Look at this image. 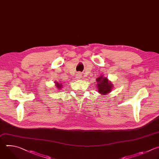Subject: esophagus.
I'll list each match as a JSON object with an SVG mask.
<instances>
[{
    "mask_svg": "<svg viewBox=\"0 0 159 159\" xmlns=\"http://www.w3.org/2000/svg\"><path fill=\"white\" fill-rule=\"evenodd\" d=\"M76 78L77 79H80V78H81V76H82V75H81V74L80 73H78L77 75H76Z\"/></svg>",
    "mask_w": 159,
    "mask_h": 159,
    "instance_id": "obj_1",
    "label": "esophagus"
}]
</instances>
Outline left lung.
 I'll return each mask as SVG.
<instances>
[{
	"instance_id": "left-lung-1",
	"label": "left lung",
	"mask_w": 159,
	"mask_h": 159,
	"mask_svg": "<svg viewBox=\"0 0 159 159\" xmlns=\"http://www.w3.org/2000/svg\"><path fill=\"white\" fill-rule=\"evenodd\" d=\"M97 81L98 91L100 94H106L112 90L113 84L108 78L107 77H104L103 75L97 78Z\"/></svg>"
}]
</instances>
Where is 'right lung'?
Instances as JSON below:
<instances>
[{"label": "right lung", "mask_w": 159, "mask_h": 159, "mask_svg": "<svg viewBox=\"0 0 159 159\" xmlns=\"http://www.w3.org/2000/svg\"><path fill=\"white\" fill-rule=\"evenodd\" d=\"M55 83V84H56V86L57 87V89H61V88H62V84H61V83H57V81H55L54 82Z\"/></svg>", "instance_id": "1"}]
</instances>
